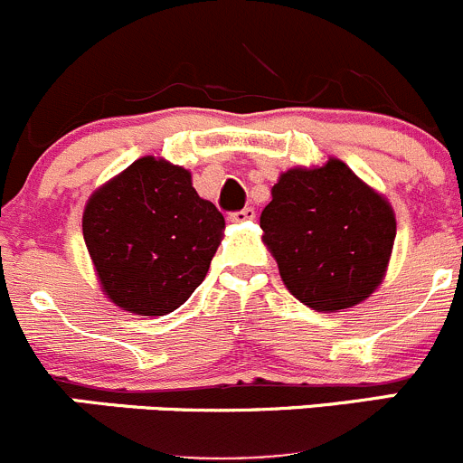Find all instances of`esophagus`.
I'll use <instances>...</instances> for the list:
<instances>
[{
    "label": "esophagus",
    "mask_w": 463,
    "mask_h": 463,
    "mask_svg": "<svg viewBox=\"0 0 463 463\" xmlns=\"http://www.w3.org/2000/svg\"><path fill=\"white\" fill-rule=\"evenodd\" d=\"M254 216H256V213H254V209H250V207H247V209H242V212H236V213H232V216H230V221H232V222H250V221H254Z\"/></svg>",
    "instance_id": "obj_1"
}]
</instances>
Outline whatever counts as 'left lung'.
Segmentation results:
<instances>
[{"instance_id": "obj_1", "label": "left lung", "mask_w": 463, "mask_h": 463, "mask_svg": "<svg viewBox=\"0 0 463 463\" xmlns=\"http://www.w3.org/2000/svg\"><path fill=\"white\" fill-rule=\"evenodd\" d=\"M260 230L283 286L317 313H340L385 279L396 213L342 159L328 157L279 175Z\"/></svg>"}]
</instances>
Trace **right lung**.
<instances>
[{"label":"right lung","instance_id":"obj_1","mask_svg":"<svg viewBox=\"0 0 463 463\" xmlns=\"http://www.w3.org/2000/svg\"><path fill=\"white\" fill-rule=\"evenodd\" d=\"M225 218L200 198L191 171L146 155L100 184L82 238L103 295L128 313L162 317L204 281Z\"/></svg>","mask_w":463,"mask_h":463}]
</instances>
